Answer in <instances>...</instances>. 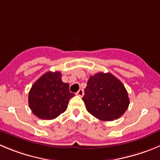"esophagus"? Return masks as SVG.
<instances>
[{"instance_id":"34e87169","label":"esophagus","mask_w":160,"mask_h":160,"mask_svg":"<svg viewBox=\"0 0 160 160\" xmlns=\"http://www.w3.org/2000/svg\"><path fill=\"white\" fill-rule=\"evenodd\" d=\"M77 95H79V96H80V97L83 96V89H80V90H79L78 92H77Z\"/></svg>"}]
</instances>
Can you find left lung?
Segmentation results:
<instances>
[{
    "label": "left lung",
    "instance_id": "obj_1",
    "mask_svg": "<svg viewBox=\"0 0 160 160\" xmlns=\"http://www.w3.org/2000/svg\"><path fill=\"white\" fill-rule=\"evenodd\" d=\"M82 99L88 111L102 121L119 118L129 104L125 86L110 72L91 76Z\"/></svg>",
    "mask_w": 160,
    "mask_h": 160
}]
</instances>
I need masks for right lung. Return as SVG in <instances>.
<instances>
[{
  "mask_svg": "<svg viewBox=\"0 0 160 160\" xmlns=\"http://www.w3.org/2000/svg\"><path fill=\"white\" fill-rule=\"evenodd\" d=\"M74 95L69 92V84L62 82V73L48 72L32 85L28 104L35 116L51 120L66 110L68 101Z\"/></svg>",
  "mask_w": 160,
  "mask_h": 160,
  "instance_id": "obj_1",
  "label": "right lung"
}]
</instances>
